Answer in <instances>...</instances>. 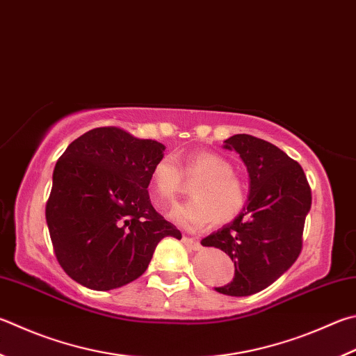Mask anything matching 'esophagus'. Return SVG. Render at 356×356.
<instances>
[{"label": "esophagus", "instance_id": "obj_1", "mask_svg": "<svg viewBox=\"0 0 356 356\" xmlns=\"http://www.w3.org/2000/svg\"><path fill=\"white\" fill-rule=\"evenodd\" d=\"M182 241H184V244L186 245V248H190L191 250H199L200 249V244L197 241L193 240V238H190V236H184Z\"/></svg>", "mask_w": 356, "mask_h": 356}]
</instances>
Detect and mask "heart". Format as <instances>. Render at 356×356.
<instances>
[{"label":"heart","mask_w":356,"mask_h":356,"mask_svg":"<svg viewBox=\"0 0 356 356\" xmlns=\"http://www.w3.org/2000/svg\"><path fill=\"white\" fill-rule=\"evenodd\" d=\"M184 177L186 182L197 180L190 188L193 199L171 211L174 221L191 229L225 225L243 211L245 185L227 159L202 151L186 156L179 166L172 156L161 157L151 171V188L160 204L171 205L184 193Z\"/></svg>","instance_id":"b5f03b06"}]
</instances>
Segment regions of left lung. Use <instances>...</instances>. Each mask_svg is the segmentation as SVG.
<instances>
[{"label": "left lung", "instance_id": "1", "mask_svg": "<svg viewBox=\"0 0 356 356\" xmlns=\"http://www.w3.org/2000/svg\"><path fill=\"white\" fill-rule=\"evenodd\" d=\"M224 147L235 149L248 168L249 202L234 222L200 244L232 258L234 280L216 291L241 297L273 285L300 255L312 188L302 166L269 141L238 134Z\"/></svg>", "mask_w": 356, "mask_h": 356}]
</instances>
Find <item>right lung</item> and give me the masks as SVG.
Masks as SVG:
<instances>
[{
	"mask_svg": "<svg viewBox=\"0 0 356 356\" xmlns=\"http://www.w3.org/2000/svg\"><path fill=\"white\" fill-rule=\"evenodd\" d=\"M163 151L156 140L106 126L57 160L44 215L57 261L74 282L96 291L127 285L147 269L161 238H182L146 190Z\"/></svg>",
	"mask_w": 356,
	"mask_h": 356,
	"instance_id": "1",
	"label": "right lung"
}]
</instances>
